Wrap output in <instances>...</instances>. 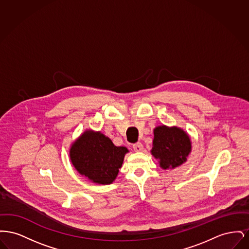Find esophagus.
Instances as JSON below:
<instances>
[{"label":"esophagus","instance_id":"esophagus-1","mask_svg":"<svg viewBox=\"0 0 249 249\" xmlns=\"http://www.w3.org/2000/svg\"><path fill=\"white\" fill-rule=\"evenodd\" d=\"M132 147H133L134 151H136V152H140V151H142V149H143V146H142V143L139 142L134 143V144L132 145Z\"/></svg>","mask_w":249,"mask_h":249}]
</instances>
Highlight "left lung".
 Returning a JSON list of instances; mask_svg holds the SVG:
<instances>
[{
  "label": "left lung",
  "instance_id": "8db88e82",
  "mask_svg": "<svg viewBox=\"0 0 249 249\" xmlns=\"http://www.w3.org/2000/svg\"><path fill=\"white\" fill-rule=\"evenodd\" d=\"M151 154L163 170L182 165L191 152V140L188 132L177 126L160 125L155 128Z\"/></svg>",
  "mask_w": 249,
  "mask_h": 249
}]
</instances>
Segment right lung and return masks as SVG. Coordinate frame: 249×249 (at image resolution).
Listing matches in <instances>:
<instances>
[{
	"instance_id": "add662e5",
	"label": "right lung",
	"mask_w": 249,
	"mask_h": 249,
	"mask_svg": "<svg viewBox=\"0 0 249 249\" xmlns=\"http://www.w3.org/2000/svg\"><path fill=\"white\" fill-rule=\"evenodd\" d=\"M125 146H116L101 131L86 130L71 142L69 156L75 170L90 182L112 184L119 175L125 155Z\"/></svg>"
}]
</instances>
